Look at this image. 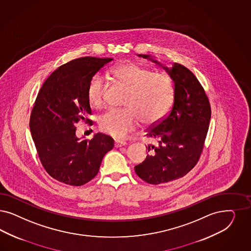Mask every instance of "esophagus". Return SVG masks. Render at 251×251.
I'll return each instance as SVG.
<instances>
[{
	"instance_id": "obj_1",
	"label": "esophagus",
	"mask_w": 251,
	"mask_h": 251,
	"mask_svg": "<svg viewBox=\"0 0 251 251\" xmlns=\"http://www.w3.org/2000/svg\"><path fill=\"white\" fill-rule=\"evenodd\" d=\"M114 145H115V147H121L126 146L127 143L125 141H122V140H115Z\"/></svg>"
}]
</instances>
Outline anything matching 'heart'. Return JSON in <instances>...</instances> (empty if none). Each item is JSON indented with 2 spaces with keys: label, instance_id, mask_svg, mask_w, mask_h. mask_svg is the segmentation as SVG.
<instances>
[{
  "label": "heart",
  "instance_id": "obj_1",
  "mask_svg": "<svg viewBox=\"0 0 251 251\" xmlns=\"http://www.w3.org/2000/svg\"><path fill=\"white\" fill-rule=\"evenodd\" d=\"M113 75L129 88L123 108H110L99 118L100 129L116 138H124L134 130L139 121L156 124L169 113L174 99L173 79L164 73L136 63H123L113 69ZM104 78L94 75L87 87L89 103L100 107L104 103Z\"/></svg>",
  "mask_w": 251,
  "mask_h": 251
}]
</instances>
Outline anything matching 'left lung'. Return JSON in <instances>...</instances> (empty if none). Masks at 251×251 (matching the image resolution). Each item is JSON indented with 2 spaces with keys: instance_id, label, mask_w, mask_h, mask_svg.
I'll list each match as a JSON object with an SVG mask.
<instances>
[{
  "instance_id": "1",
  "label": "left lung",
  "mask_w": 251,
  "mask_h": 251,
  "mask_svg": "<svg viewBox=\"0 0 251 251\" xmlns=\"http://www.w3.org/2000/svg\"><path fill=\"white\" fill-rule=\"evenodd\" d=\"M154 63L148 54H138ZM174 81V101L168 116L147 130L156 141L147 147L150 155L134 167L145 182L159 184L182 178L197 165L202 153L211 117L210 104L199 79L178 63L163 67Z\"/></svg>"
}]
</instances>
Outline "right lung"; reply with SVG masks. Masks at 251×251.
<instances>
[{"label":"right lung","instance_id":"1","mask_svg":"<svg viewBox=\"0 0 251 251\" xmlns=\"http://www.w3.org/2000/svg\"><path fill=\"white\" fill-rule=\"evenodd\" d=\"M112 58L81 57L62 65L44 81L30 114L29 128L45 171L58 182L80 186L94 179L114 140L104 133L76 136L75 124L93 121L87 98L91 78Z\"/></svg>","mask_w":251,"mask_h":251}]
</instances>
